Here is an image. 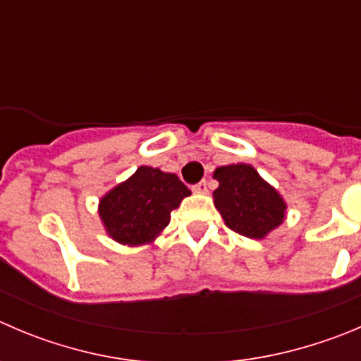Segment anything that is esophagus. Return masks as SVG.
Wrapping results in <instances>:
<instances>
[{
    "instance_id": "1",
    "label": "esophagus",
    "mask_w": 361,
    "mask_h": 361,
    "mask_svg": "<svg viewBox=\"0 0 361 361\" xmlns=\"http://www.w3.org/2000/svg\"><path fill=\"white\" fill-rule=\"evenodd\" d=\"M193 191H195V193H198V195H205V193H207V191H209L207 180H202V183L195 184Z\"/></svg>"
}]
</instances>
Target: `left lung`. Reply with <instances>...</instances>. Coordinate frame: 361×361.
<instances>
[{
  "instance_id": "obj_1",
  "label": "left lung",
  "mask_w": 361,
  "mask_h": 361,
  "mask_svg": "<svg viewBox=\"0 0 361 361\" xmlns=\"http://www.w3.org/2000/svg\"><path fill=\"white\" fill-rule=\"evenodd\" d=\"M216 209L230 230L252 239H264L286 219V202L252 164L216 168Z\"/></svg>"
}]
</instances>
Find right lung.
<instances>
[{
    "label": "right lung",
    "mask_w": 361,
    "mask_h": 361,
    "mask_svg": "<svg viewBox=\"0 0 361 361\" xmlns=\"http://www.w3.org/2000/svg\"><path fill=\"white\" fill-rule=\"evenodd\" d=\"M191 191L175 173L140 166L99 202V216L109 238L120 245L152 243L170 223V212Z\"/></svg>",
    "instance_id": "right-lung-1"
}]
</instances>
